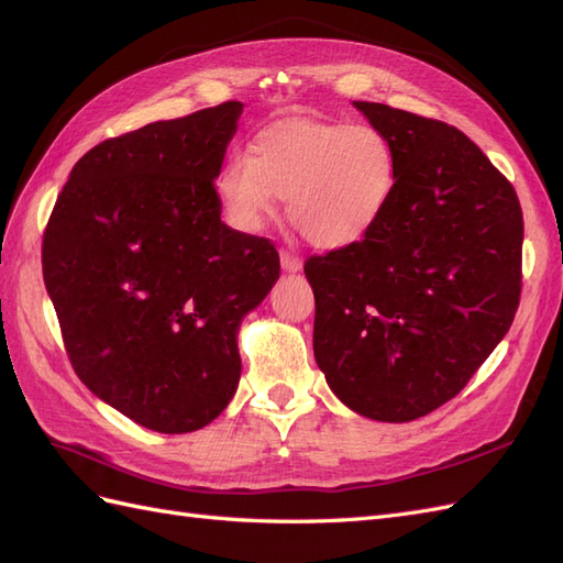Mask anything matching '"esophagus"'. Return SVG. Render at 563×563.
<instances>
[{
	"mask_svg": "<svg viewBox=\"0 0 563 563\" xmlns=\"http://www.w3.org/2000/svg\"><path fill=\"white\" fill-rule=\"evenodd\" d=\"M279 258H282V267H284L286 272H298V269L302 267L300 255L291 253L288 249H282V251H279Z\"/></svg>",
	"mask_w": 563,
	"mask_h": 563,
	"instance_id": "34e87169",
	"label": "esophagus"
}]
</instances>
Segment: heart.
<instances>
[{
  "label": "heart",
  "instance_id": "heart-1",
  "mask_svg": "<svg viewBox=\"0 0 563 563\" xmlns=\"http://www.w3.org/2000/svg\"><path fill=\"white\" fill-rule=\"evenodd\" d=\"M395 150L368 124L286 119L234 152L216 190L232 223L253 232L288 199L294 228L319 249H345L371 232L395 187Z\"/></svg>",
  "mask_w": 563,
  "mask_h": 563
}]
</instances>
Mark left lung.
<instances>
[{
	"label": "left lung",
	"mask_w": 563,
	"mask_h": 563,
	"mask_svg": "<svg viewBox=\"0 0 563 563\" xmlns=\"http://www.w3.org/2000/svg\"><path fill=\"white\" fill-rule=\"evenodd\" d=\"M395 150V187L356 244L310 255L314 360L335 397L408 422L453 399L512 327L519 197L463 131L354 100Z\"/></svg>",
	"instance_id": "8db88e82"
}]
</instances>
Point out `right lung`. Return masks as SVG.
<instances>
[{
	"mask_svg": "<svg viewBox=\"0 0 563 563\" xmlns=\"http://www.w3.org/2000/svg\"><path fill=\"white\" fill-rule=\"evenodd\" d=\"M240 100L91 147L44 230L42 269L79 380L133 422L201 430L234 397L242 317L279 279L265 236L220 220Z\"/></svg>",
	"mask_w": 563,
	"mask_h": 563,
	"instance_id": "add662e5",
	"label": "right lung"
}]
</instances>
